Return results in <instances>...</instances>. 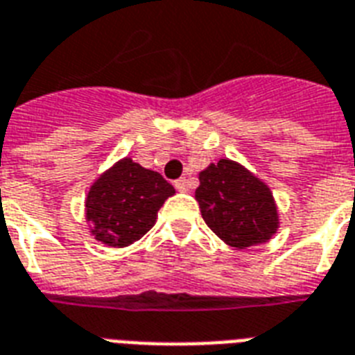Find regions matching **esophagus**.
I'll return each mask as SVG.
<instances>
[{
    "label": "esophagus",
    "mask_w": 355,
    "mask_h": 355,
    "mask_svg": "<svg viewBox=\"0 0 355 355\" xmlns=\"http://www.w3.org/2000/svg\"><path fill=\"white\" fill-rule=\"evenodd\" d=\"M174 185H175V189H178V191H181V192L189 191V181H187L185 178H180V180H175Z\"/></svg>",
    "instance_id": "obj_1"
}]
</instances>
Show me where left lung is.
I'll return each instance as SVG.
<instances>
[{
    "label": "left lung",
    "instance_id": "left-lung-1",
    "mask_svg": "<svg viewBox=\"0 0 355 355\" xmlns=\"http://www.w3.org/2000/svg\"><path fill=\"white\" fill-rule=\"evenodd\" d=\"M196 200L207 225L231 248L268 242L279 227L268 185L234 161L220 159L200 172Z\"/></svg>",
    "mask_w": 355,
    "mask_h": 355
}]
</instances>
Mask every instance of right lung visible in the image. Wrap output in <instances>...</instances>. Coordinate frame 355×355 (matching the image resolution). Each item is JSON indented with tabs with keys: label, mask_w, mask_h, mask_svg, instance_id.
Listing matches in <instances>:
<instances>
[{
	"label": "right lung",
	"mask_w": 355,
	"mask_h": 355,
	"mask_svg": "<svg viewBox=\"0 0 355 355\" xmlns=\"http://www.w3.org/2000/svg\"><path fill=\"white\" fill-rule=\"evenodd\" d=\"M174 187L154 170L132 159L119 161L104 172L86 198V216L92 234L112 248H124L154 227L157 211Z\"/></svg>",
	"instance_id": "1"
}]
</instances>
